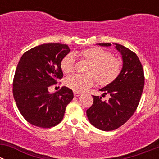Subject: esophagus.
<instances>
[{
	"mask_svg": "<svg viewBox=\"0 0 159 159\" xmlns=\"http://www.w3.org/2000/svg\"><path fill=\"white\" fill-rule=\"evenodd\" d=\"M81 92H78V91H75L74 92V95L75 96V97H78V96H81Z\"/></svg>",
	"mask_w": 159,
	"mask_h": 159,
	"instance_id": "obj_1",
	"label": "esophagus"
}]
</instances>
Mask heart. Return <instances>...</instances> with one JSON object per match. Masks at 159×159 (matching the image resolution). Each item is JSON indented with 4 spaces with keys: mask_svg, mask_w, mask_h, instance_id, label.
I'll return each mask as SVG.
<instances>
[{
    "mask_svg": "<svg viewBox=\"0 0 159 159\" xmlns=\"http://www.w3.org/2000/svg\"><path fill=\"white\" fill-rule=\"evenodd\" d=\"M77 54L87 60L90 65L86 69L87 74H74L65 79V85L75 91H84L96 80L101 85H107L115 81L121 72V61L112 57L111 52L107 50L101 48H91ZM75 61L73 54H68L63 57L61 62V68L64 73L69 74L73 71Z\"/></svg>",
    "mask_w": 159,
    "mask_h": 159,
    "instance_id": "1",
    "label": "heart"
}]
</instances>
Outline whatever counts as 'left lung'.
Instances as JSON below:
<instances>
[{
    "label": "left lung",
    "mask_w": 159,
    "mask_h": 159,
    "mask_svg": "<svg viewBox=\"0 0 159 159\" xmlns=\"http://www.w3.org/2000/svg\"><path fill=\"white\" fill-rule=\"evenodd\" d=\"M109 47L110 43L98 44ZM121 54L122 68L118 78L100 89L103 94H109L108 101L93 96L92 105L87 110L90 123L102 131H112L124 125L135 111L145 84L144 70L135 53L125 46L114 44Z\"/></svg>",
    "instance_id": "obj_1"
}]
</instances>
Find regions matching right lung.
<instances>
[{"label": "right lung", "instance_id": "obj_1", "mask_svg": "<svg viewBox=\"0 0 159 159\" xmlns=\"http://www.w3.org/2000/svg\"><path fill=\"white\" fill-rule=\"evenodd\" d=\"M70 51L67 44L50 43L28 50L20 57L13 81V94L18 110L30 124L48 129L63 119L73 91L62 87L51 94L48 89L63 77L61 62Z\"/></svg>", "mask_w": 159, "mask_h": 159}]
</instances>
